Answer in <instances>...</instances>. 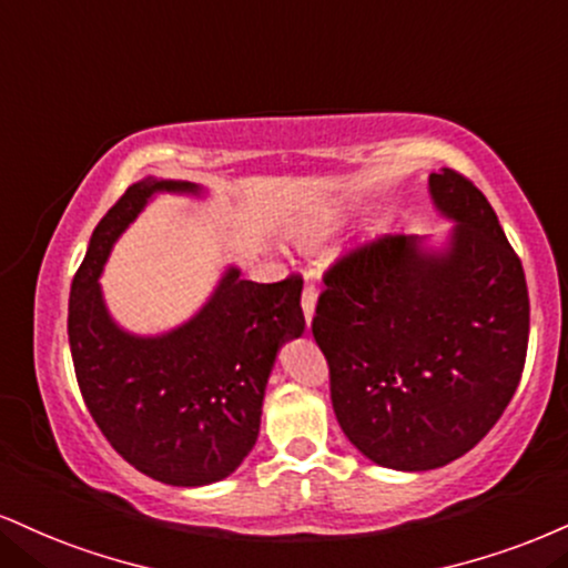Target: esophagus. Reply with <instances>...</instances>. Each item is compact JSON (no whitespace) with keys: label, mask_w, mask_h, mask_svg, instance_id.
<instances>
[{"label":"esophagus","mask_w":568,"mask_h":568,"mask_svg":"<svg viewBox=\"0 0 568 568\" xmlns=\"http://www.w3.org/2000/svg\"><path fill=\"white\" fill-rule=\"evenodd\" d=\"M314 306H317V288H314V285H304V293H302V310H304L306 323H312V317H314Z\"/></svg>","instance_id":"34e87169"}]
</instances>
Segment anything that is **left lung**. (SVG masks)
I'll use <instances>...</instances> for the list:
<instances>
[{
    "label": "left lung",
    "mask_w": 568,
    "mask_h": 568,
    "mask_svg": "<svg viewBox=\"0 0 568 568\" xmlns=\"http://www.w3.org/2000/svg\"><path fill=\"white\" fill-rule=\"evenodd\" d=\"M457 227L444 254L381 235L325 272L312 336L349 442L373 463L432 470L474 449L521 381L529 291L495 209L468 176H428Z\"/></svg>",
    "instance_id": "8db88e82"
}]
</instances>
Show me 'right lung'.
Here are the masks:
<instances>
[{"mask_svg":"<svg viewBox=\"0 0 568 568\" xmlns=\"http://www.w3.org/2000/svg\"><path fill=\"white\" fill-rule=\"evenodd\" d=\"M159 190L197 193L190 182L145 180L108 209L73 275L68 341L89 415L115 453L155 481L203 487L227 479L254 449L280 346L304 333V280L251 283L232 266L187 325L129 336L108 317L98 277L115 237Z\"/></svg>","mask_w":568,"mask_h":568,"instance_id":"1","label":"right lung"}]
</instances>
